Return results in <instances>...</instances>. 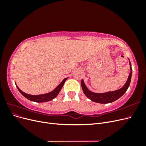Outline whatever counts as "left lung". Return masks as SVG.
<instances>
[{
    "label": "left lung",
    "mask_w": 146,
    "mask_h": 146,
    "mask_svg": "<svg viewBox=\"0 0 146 146\" xmlns=\"http://www.w3.org/2000/svg\"><path fill=\"white\" fill-rule=\"evenodd\" d=\"M130 73L128 77V80L122 88L119 89L118 90L112 91V92H108L106 93H102V94H98V93H94L90 91L88 89L87 87L84 83V82L83 80L81 81V85L84 94L87 98H89L92 101L95 102H98L100 104H108L113 102L119 98H120L127 91L128 88H129L130 81H131V74H132V69H131V65L130 61Z\"/></svg>",
    "instance_id": "1"
}]
</instances>
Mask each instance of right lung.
I'll return each mask as SVG.
<instances>
[{"instance_id":"obj_1","label":"right lung","mask_w":146,"mask_h":146,"mask_svg":"<svg viewBox=\"0 0 146 146\" xmlns=\"http://www.w3.org/2000/svg\"><path fill=\"white\" fill-rule=\"evenodd\" d=\"M67 79H68V78H65L54 91L49 92V93L45 94H41V95H37V96L30 95V94L25 93V92H24L23 91H22L17 85H16V86L21 93L23 94L25 97V98L28 99L29 100L36 102H45L50 101L52 99H54L55 98H56V96L58 94L60 90H61V88H62L65 81L67 80Z\"/></svg>"}]
</instances>
